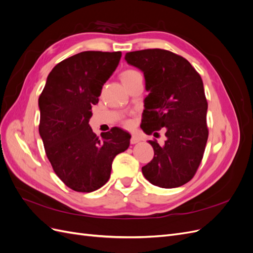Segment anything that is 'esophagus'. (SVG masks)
<instances>
[{
	"label": "esophagus",
	"instance_id": "esophagus-1",
	"mask_svg": "<svg viewBox=\"0 0 253 253\" xmlns=\"http://www.w3.org/2000/svg\"><path fill=\"white\" fill-rule=\"evenodd\" d=\"M139 141H140V139H139V137H138V136L132 135V138H131V143H132V144H135V143L139 142Z\"/></svg>",
	"mask_w": 253,
	"mask_h": 253
}]
</instances>
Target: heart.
<instances>
[{
	"label": "heart",
	"mask_w": 253,
	"mask_h": 253,
	"mask_svg": "<svg viewBox=\"0 0 253 253\" xmlns=\"http://www.w3.org/2000/svg\"><path fill=\"white\" fill-rule=\"evenodd\" d=\"M140 74L138 73V72H136V71H133V70H127V71H126V72H124L121 74V81H122V83H126V82H128V81H131V80H133L134 78H136L137 76H139Z\"/></svg>",
	"instance_id": "heart-1"
}]
</instances>
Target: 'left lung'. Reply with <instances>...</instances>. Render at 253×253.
<instances>
[{
  "label": "left lung",
  "instance_id": "obj_1",
  "mask_svg": "<svg viewBox=\"0 0 253 253\" xmlns=\"http://www.w3.org/2000/svg\"><path fill=\"white\" fill-rule=\"evenodd\" d=\"M127 64L143 73L145 90L141 128L157 134L165 128L164 145L149 140L154 158L142 167V174L152 185L177 188L192 179L208 140L206 118L208 103L204 84L188 60L165 49L126 52Z\"/></svg>",
  "mask_w": 253,
  "mask_h": 253
}]
</instances>
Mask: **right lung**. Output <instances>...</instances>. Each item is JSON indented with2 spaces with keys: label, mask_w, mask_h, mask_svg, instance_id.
<instances>
[{
  "label": "right lung",
  "mask_w": 253,
  "mask_h": 253,
  "mask_svg": "<svg viewBox=\"0 0 253 253\" xmlns=\"http://www.w3.org/2000/svg\"><path fill=\"white\" fill-rule=\"evenodd\" d=\"M121 51H82L52 68L39 97V133L58 177L77 192H93L111 176L112 164L129 145L119 127L98 137L88 125L91 106L116 70Z\"/></svg>",
  "instance_id": "add662e5"
}]
</instances>
